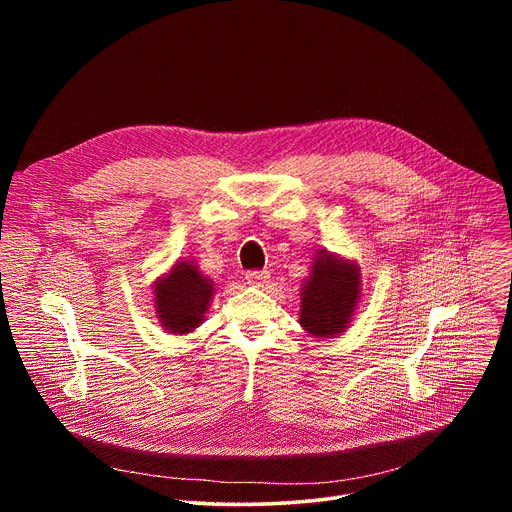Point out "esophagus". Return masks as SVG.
I'll list each match as a JSON object with an SVG mask.
<instances>
[{"label":"esophagus","mask_w":512,"mask_h":512,"mask_svg":"<svg viewBox=\"0 0 512 512\" xmlns=\"http://www.w3.org/2000/svg\"><path fill=\"white\" fill-rule=\"evenodd\" d=\"M247 283L253 287H263L269 283V271H247Z\"/></svg>","instance_id":"obj_1"}]
</instances>
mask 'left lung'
Wrapping results in <instances>:
<instances>
[{
  "instance_id": "8db88e82",
  "label": "left lung",
  "mask_w": 512,
  "mask_h": 512,
  "mask_svg": "<svg viewBox=\"0 0 512 512\" xmlns=\"http://www.w3.org/2000/svg\"><path fill=\"white\" fill-rule=\"evenodd\" d=\"M360 281V269L354 261L322 249L302 285V328L316 338H336L346 332L360 304Z\"/></svg>"
}]
</instances>
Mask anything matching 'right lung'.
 I'll return each instance as SVG.
<instances>
[{
  "label": "right lung",
  "mask_w": 512,
  "mask_h": 512,
  "mask_svg": "<svg viewBox=\"0 0 512 512\" xmlns=\"http://www.w3.org/2000/svg\"><path fill=\"white\" fill-rule=\"evenodd\" d=\"M214 283L194 261L182 259L154 283V308L168 334H190L204 322Z\"/></svg>",
  "instance_id": "add662e5"
}]
</instances>
